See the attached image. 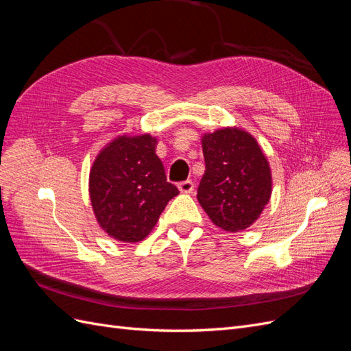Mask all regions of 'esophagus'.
Segmentation results:
<instances>
[{
	"mask_svg": "<svg viewBox=\"0 0 351 351\" xmlns=\"http://www.w3.org/2000/svg\"><path fill=\"white\" fill-rule=\"evenodd\" d=\"M178 189L182 193H192L195 190V183L192 180H186V182L178 183Z\"/></svg>",
	"mask_w": 351,
	"mask_h": 351,
	"instance_id": "34e87169",
	"label": "esophagus"
}]
</instances>
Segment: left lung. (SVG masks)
<instances>
[{"instance_id":"left-lung-1","label":"left lung","mask_w":351,"mask_h":351,"mask_svg":"<svg viewBox=\"0 0 351 351\" xmlns=\"http://www.w3.org/2000/svg\"><path fill=\"white\" fill-rule=\"evenodd\" d=\"M205 174L197 200L215 226L237 232L258 219L271 197V169L258 142L239 129L202 139Z\"/></svg>"}]
</instances>
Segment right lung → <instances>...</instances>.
<instances>
[{
  "label": "right lung",
  "instance_id": "add662e5",
  "mask_svg": "<svg viewBox=\"0 0 351 351\" xmlns=\"http://www.w3.org/2000/svg\"><path fill=\"white\" fill-rule=\"evenodd\" d=\"M156 139L149 134L121 136L95 159L89 192L95 217L110 236L141 241L155 227L178 189L167 182Z\"/></svg>",
  "mask_w": 351,
  "mask_h": 351
}]
</instances>
